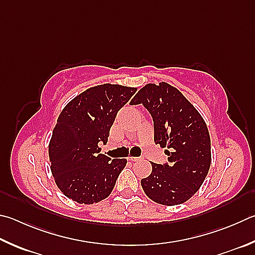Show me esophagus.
Listing matches in <instances>:
<instances>
[{
    "label": "esophagus",
    "mask_w": 255,
    "mask_h": 255,
    "mask_svg": "<svg viewBox=\"0 0 255 255\" xmlns=\"http://www.w3.org/2000/svg\"><path fill=\"white\" fill-rule=\"evenodd\" d=\"M138 159H139V157H132V156L128 157V160H130V161H137Z\"/></svg>",
    "instance_id": "esophagus-1"
}]
</instances>
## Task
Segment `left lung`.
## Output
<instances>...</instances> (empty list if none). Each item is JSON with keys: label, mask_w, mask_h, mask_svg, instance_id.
<instances>
[{"label": "left lung", "mask_w": 255, "mask_h": 255, "mask_svg": "<svg viewBox=\"0 0 255 255\" xmlns=\"http://www.w3.org/2000/svg\"><path fill=\"white\" fill-rule=\"evenodd\" d=\"M142 104L154 120L155 143L167 148V163H151V173L140 180L146 195L161 205L183 204L195 194L211 166V138L197 109L175 87L147 83L130 101Z\"/></svg>", "instance_id": "1"}]
</instances>
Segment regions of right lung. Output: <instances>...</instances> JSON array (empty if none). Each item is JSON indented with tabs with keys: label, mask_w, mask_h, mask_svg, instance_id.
I'll return each instance as SVG.
<instances>
[{
	"label": "right lung",
	"mask_w": 255,
	"mask_h": 255,
	"mask_svg": "<svg viewBox=\"0 0 255 255\" xmlns=\"http://www.w3.org/2000/svg\"><path fill=\"white\" fill-rule=\"evenodd\" d=\"M137 88L120 85L91 87L75 97L59 115L49 142L51 172L60 191L79 204L107 198L127 159L99 154L108 141L119 109Z\"/></svg>",
	"instance_id": "add662e5"
}]
</instances>
